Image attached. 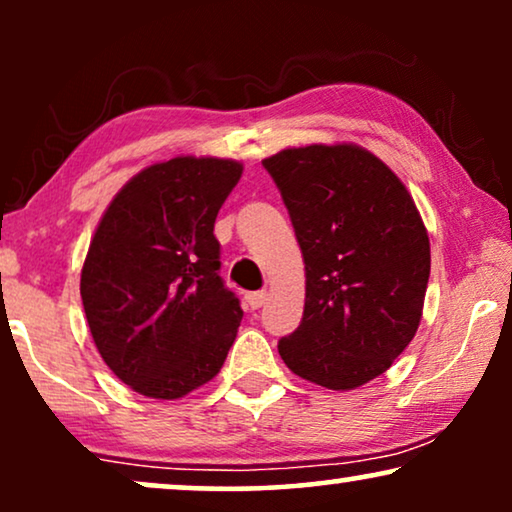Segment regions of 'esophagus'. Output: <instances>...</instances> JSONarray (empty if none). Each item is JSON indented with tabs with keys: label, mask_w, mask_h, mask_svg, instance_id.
<instances>
[{
	"label": "esophagus",
	"mask_w": 512,
	"mask_h": 512,
	"mask_svg": "<svg viewBox=\"0 0 512 512\" xmlns=\"http://www.w3.org/2000/svg\"><path fill=\"white\" fill-rule=\"evenodd\" d=\"M265 298H268V293H265V291H254V293H247V296H244L249 310H258V307H263Z\"/></svg>",
	"instance_id": "esophagus-1"
}]
</instances>
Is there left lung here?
Segmentation results:
<instances>
[{
    "label": "left lung",
    "instance_id": "obj_1",
    "mask_svg": "<svg viewBox=\"0 0 512 512\" xmlns=\"http://www.w3.org/2000/svg\"><path fill=\"white\" fill-rule=\"evenodd\" d=\"M305 261L303 321L279 340L293 373L361 387L415 338L431 272L429 235L403 181L354 144L265 158Z\"/></svg>",
    "mask_w": 512,
    "mask_h": 512
}]
</instances>
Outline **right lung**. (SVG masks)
Listing matches in <instances>:
<instances>
[{"label": "right lung", "instance_id": "1", "mask_svg": "<svg viewBox=\"0 0 512 512\" xmlns=\"http://www.w3.org/2000/svg\"><path fill=\"white\" fill-rule=\"evenodd\" d=\"M240 177L235 160L156 163L116 193L95 230L83 310L104 363L137 394L181 398L226 361L242 307L219 275L214 221Z\"/></svg>", "mask_w": 512, "mask_h": 512}]
</instances>
